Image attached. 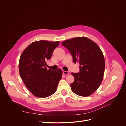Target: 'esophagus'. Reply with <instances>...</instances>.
<instances>
[{
	"mask_svg": "<svg viewBox=\"0 0 126 126\" xmlns=\"http://www.w3.org/2000/svg\"><path fill=\"white\" fill-rule=\"evenodd\" d=\"M63 72L64 74H68L69 73L68 71H64V70L63 71Z\"/></svg>",
	"mask_w": 126,
	"mask_h": 126,
	"instance_id": "obj_1",
	"label": "esophagus"
}]
</instances>
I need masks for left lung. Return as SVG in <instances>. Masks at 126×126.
Instances as JSON below:
<instances>
[{"label": "left lung", "instance_id": "left-lung-1", "mask_svg": "<svg viewBox=\"0 0 126 126\" xmlns=\"http://www.w3.org/2000/svg\"><path fill=\"white\" fill-rule=\"evenodd\" d=\"M62 44L71 54L73 62L80 64V72L72 73L74 82L70 84L75 94L88 96L99 87L103 77L105 61L98 46L86 37H78L64 41Z\"/></svg>", "mask_w": 126, "mask_h": 126}]
</instances>
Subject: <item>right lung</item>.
Wrapping results in <instances>:
<instances>
[{
  "mask_svg": "<svg viewBox=\"0 0 126 126\" xmlns=\"http://www.w3.org/2000/svg\"><path fill=\"white\" fill-rule=\"evenodd\" d=\"M60 41H35L22 53L19 63L20 76L28 90L35 96L47 97L55 93L63 71L47 69L46 61L50 60Z\"/></svg>",
  "mask_w": 126,
  "mask_h": 126,
  "instance_id": "add662e5",
  "label": "right lung"
}]
</instances>
